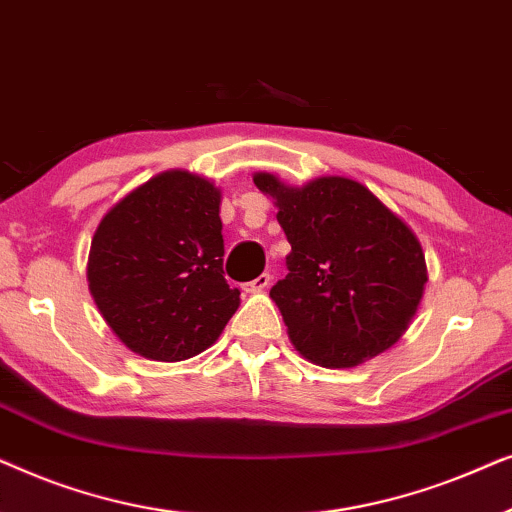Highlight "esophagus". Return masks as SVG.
I'll list each match as a JSON object with an SVG mask.
<instances>
[{
	"label": "esophagus",
	"mask_w": 512,
	"mask_h": 512,
	"mask_svg": "<svg viewBox=\"0 0 512 512\" xmlns=\"http://www.w3.org/2000/svg\"><path fill=\"white\" fill-rule=\"evenodd\" d=\"M270 282H272V277H270V272H263V275H258L254 282H249V284H244L242 289L247 291V293H256V291H263V289H268L270 286Z\"/></svg>",
	"instance_id": "obj_1"
}]
</instances>
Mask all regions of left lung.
I'll list each match as a JSON object with an SVG mask.
<instances>
[{
  "label": "left lung",
  "mask_w": 512,
  "mask_h": 512,
  "mask_svg": "<svg viewBox=\"0 0 512 512\" xmlns=\"http://www.w3.org/2000/svg\"><path fill=\"white\" fill-rule=\"evenodd\" d=\"M254 184L277 200L291 254L270 289L307 359L352 368L401 338L426 284L417 237L366 186L321 177L303 188L261 172Z\"/></svg>",
  "instance_id": "8db88e82"
}]
</instances>
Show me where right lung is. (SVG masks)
<instances>
[{
  "label": "right lung",
  "mask_w": 512,
  "mask_h": 512,
  "mask_svg": "<svg viewBox=\"0 0 512 512\" xmlns=\"http://www.w3.org/2000/svg\"><path fill=\"white\" fill-rule=\"evenodd\" d=\"M219 188L163 172L118 202L93 237L88 282L132 352L184 361L219 338L240 305L223 277Z\"/></svg>",
  "instance_id": "right-lung-1"
}]
</instances>
